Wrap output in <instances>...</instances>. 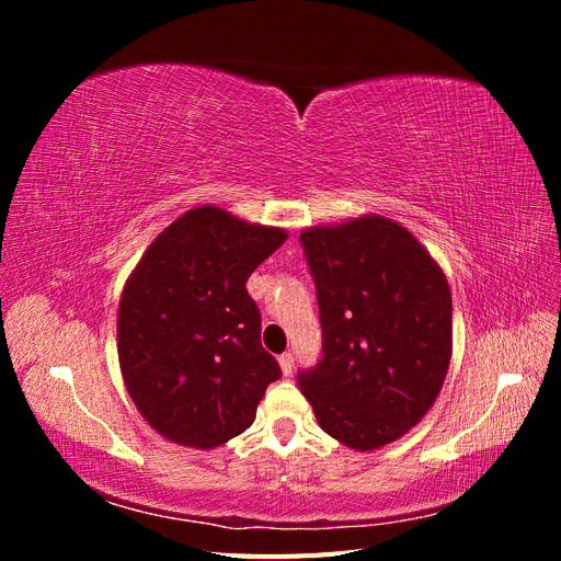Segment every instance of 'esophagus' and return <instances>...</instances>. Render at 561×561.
Returning <instances> with one entry per match:
<instances>
[{
  "mask_svg": "<svg viewBox=\"0 0 561 561\" xmlns=\"http://www.w3.org/2000/svg\"><path fill=\"white\" fill-rule=\"evenodd\" d=\"M278 365H280V369H283V375L290 377V375H293V367H295V355H293L290 351L283 353L280 358H278Z\"/></svg>",
  "mask_w": 561,
  "mask_h": 561,
  "instance_id": "esophagus-1",
  "label": "esophagus"
}]
</instances>
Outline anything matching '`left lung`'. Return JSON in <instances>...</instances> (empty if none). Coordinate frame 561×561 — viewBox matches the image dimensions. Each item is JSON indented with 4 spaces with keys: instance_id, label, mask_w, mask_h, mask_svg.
I'll list each match as a JSON object with an SVG mask.
<instances>
[{
    "instance_id": "left-lung-1",
    "label": "left lung",
    "mask_w": 561,
    "mask_h": 561,
    "mask_svg": "<svg viewBox=\"0 0 561 561\" xmlns=\"http://www.w3.org/2000/svg\"><path fill=\"white\" fill-rule=\"evenodd\" d=\"M316 280L322 358L299 375L318 426L355 451L426 416L451 360V290L412 231L360 215L299 233Z\"/></svg>"
}]
</instances>
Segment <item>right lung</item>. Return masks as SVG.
<instances>
[{"label": "right lung", "mask_w": 561, "mask_h": 561, "mask_svg": "<svg viewBox=\"0 0 561 561\" xmlns=\"http://www.w3.org/2000/svg\"><path fill=\"white\" fill-rule=\"evenodd\" d=\"M287 239L201 206L168 225L128 276L116 348L130 400L182 447L215 449L252 426L280 367L262 348L245 280Z\"/></svg>", "instance_id": "1"}]
</instances>
